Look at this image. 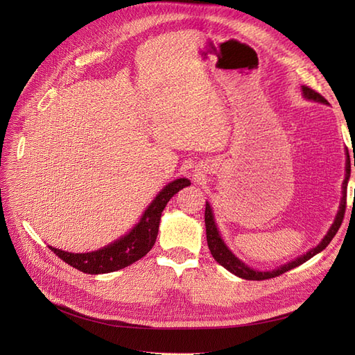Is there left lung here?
<instances>
[{"mask_svg": "<svg viewBox=\"0 0 355 355\" xmlns=\"http://www.w3.org/2000/svg\"><path fill=\"white\" fill-rule=\"evenodd\" d=\"M302 94L304 98L308 101H314V102H320V103H326L327 101L321 96L320 93H317L315 90L306 87V85H302ZM354 167H355V157H354ZM349 175H351V159L349 155L347 153V166H345V179H343V184H342V200H340V206L338 210V214L335 218V222L331 223L330 230L327 231V234L324 235V239L320 241V244H317L314 249L308 250L305 254L296 257L295 261L292 262H287L286 265H282L280 268H275L272 271H257L250 268L249 265H245L243 261H240L237 256H235L228 247L227 244L223 243V240L220 239V234L218 231L216 223H214V216H213V211L210 204L206 202V213H204V220H206V234H207V244H209V249L211 256L216 259L218 263H220L223 268H227V270L232 274H235L240 278H244V280H268V278H274L282 275L290 270H293V268L302 265L304 262H306L311 257L315 256L317 253L323 252L326 247L329 245V243L335 237L338 230L340 228L342 220H343V214H345V207H347V187H348V180H349Z\"/></svg>", "mask_w": 355, "mask_h": 355, "instance_id": "8db88e82", "label": "left lung"}]
</instances>
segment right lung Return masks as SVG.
Here are the masks:
<instances>
[{"label":"right lung","mask_w":355,"mask_h":355,"mask_svg":"<svg viewBox=\"0 0 355 355\" xmlns=\"http://www.w3.org/2000/svg\"><path fill=\"white\" fill-rule=\"evenodd\" d=\"M188 185H191V182L185 178L170 182L168 185L159 191V194L153 200V202L149 204L141 220L136 223V227L130 232L118 239L116 241L102 247L99 250L89 253H69L55 249L51 245H49V249L55 252L63 262H67L68 265L77 268V270L85 274L96 275L123 270V268L141 259L153 249L158 235L161 213H163L166 204L176 192Z\"/></svg>","instance_id":"1"}]
</instances>
